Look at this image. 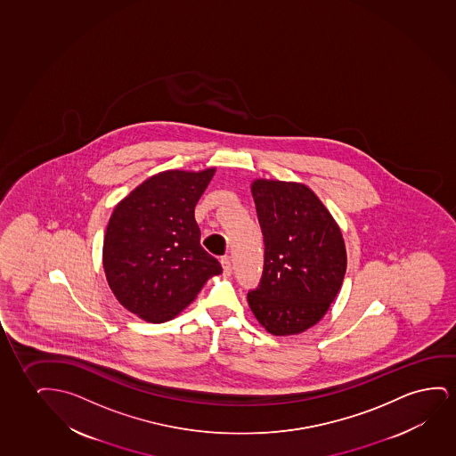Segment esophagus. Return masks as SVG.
I'll list each match as a JSON object with an SVG mask.
<instances>
[{
	"label": "esophagus",
	"mask_w": 456,
	"mask_h": 456,
	"mask_svg": "<svg viewBox=\"0 0 456 456\" xmlns=\"http://www.w3.org/2000/svg\"><path fill=\"white\" fill-rule=\"evenodd\" d=\"M221 265H223V269H224V274L225 275H231L232 274V262L231 258L229 256H223L221 258Z\"/></svg>",
	"instance_id": "34e87169"
}]
</instances>
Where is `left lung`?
I'll list each match as a JSON object with an SVG mask.
<instances>
[{
	"label": "left lung",
	"instance_id": "1",
	"mask_svg": "<svg viewBox=\"0 0 456 456\" xmlns=\"http://www.w3.org/2000/svg\"><path fill=\"white\" fill-rule=\"evenodd\" d=\"M265 243L263 273L248 293L273 335H294L324 316L343 283L346 248L337 223L310 188L293 182L252 185Z\"/></svg>",
	"mask_w": 456,
	"mask_h": 456
}]
</instances>
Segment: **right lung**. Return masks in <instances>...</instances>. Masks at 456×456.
<instances>
[{
  "label": "right lung",
  "mask_w": 456,
  "mask_h": 456,
  "mask_svg": "<svg viewBox=\"0 0 456 456\" xmlns=\"http://www.w3.org/2000/svg\"><path fill=\"white\" fill-rule=\"evenodd\" d=\"M215 169L165 171L115 207L104 238L109 287L129 312L150 322L175 318L221 263L200 246L194 207Z\"/></svg>",
  "instance_id": "1"
}]
</instances>
